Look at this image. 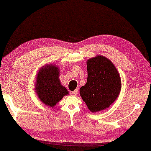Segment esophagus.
<instances>
[{
  "label": "esophagus",
  "mask_w": 151,
  "mask_h": 151,
  "mask_svg": "<svg viewBox=\"0 0 151 151\" xmlns=\"http://www.w3.org/2000/svg\"><path fill=\"white\" fill-rule=\"evenodd\" d=\"M71 95H73V96H76L78 94V90H74V91H73V92H71Z\"/></svg>",
  "instance_id": "obj_1"
}]
</instances>
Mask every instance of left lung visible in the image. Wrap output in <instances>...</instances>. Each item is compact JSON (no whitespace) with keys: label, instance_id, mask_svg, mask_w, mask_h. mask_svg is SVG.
I'll list each match as a JSON object with an SVG mask.
<instances>
[{"label":"left lung","instance_id":"left-lung-1","mask_svg":"<svg viewBox=\"0 0 151 151\" xmlns=\"http://www.w3.org/2000/svg\"><path fill=\"white\" fill-rule=\"evenodd\" d=\"M88 79L80 89V94L92 112L109 108L121 91V79L117 69L109 59L96 55L86 61Z\"/></svg>","mask_w":151,"mask_h":151}]
</instances>
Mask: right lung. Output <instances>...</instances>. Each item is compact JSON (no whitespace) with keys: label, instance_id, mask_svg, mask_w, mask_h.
I'll list each match as a JSON object with an SVG mask.
<instances>
[{"label":"right lung","instance_id":"add662e5","mask_svg":"<svg viewBox=\"0 0 151 151\" xmlns=\"http://www.w3.org/2000/svg\"><path fill=\"white\" fill-rule=\"evenodd\" d=\"M59 74V67L51 63L42 66L37 73L35 90L41 102L47 106L54 107L69 94L68 90L61 85Z\"/></svg>","mask_w":151,"mask_h":151}]
</instances>
